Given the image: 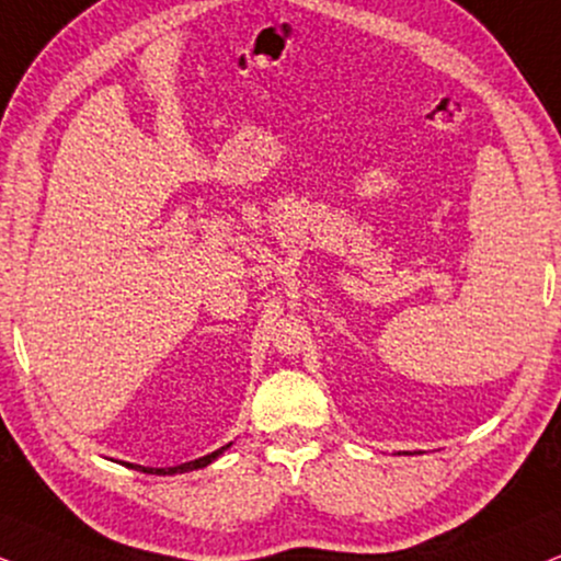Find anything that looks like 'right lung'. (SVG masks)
Wrapping results in <instances>:
<instances>
[{
    "instance_id": "right-lung-1",
    "label": "right lung",
    "mask_w": 561,
    "mask_h": 561,
    "mask_svg": "<svg viewBox=\"0 0 561 561\" xmlns=\"http://www.w3.org/2000/svg\"><path fill=\"white\" fill-rule=\"evenodd\" d=\"M228 447V445H226ZM226 447H220V449H216V453H210V455H205V458H197V460H190V462H182V466H176V468H150L148 473H156V476H171V473H184V471H197V468H205L207 462H213L218 458L220 453H224ZM137 468H142V466H137ZM145 471V468H142Z\"/></svg>"
}]
</instances>
